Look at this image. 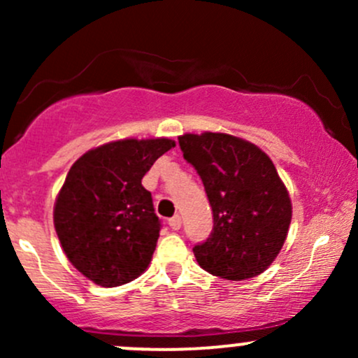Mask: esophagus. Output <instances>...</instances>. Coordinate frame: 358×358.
<instances>
[{"label":"esophagus","instance_id":"esophagus-1","mask_svg":"<svg viewBox=\"0 0 358 358\" xmlns=\"http://www.w3.org/2000/svg\"><path fill=\"white\" fill-rule=\"evenodd\" d=\"M168 225H170L173 231H178L180 227H182V217L180 215H173L171 219H168Z\"/></svg>","mask_w":358,"mask_h":358}]
</instances>
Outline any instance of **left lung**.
Listing matches in <instances>:
<instances>
[{
	"label": "left lung",
	"instance_id": "left-lung-1",
	"mask_svg": "<svg viewBox=\"0 0 358 358\" xmlns=\"http://www.w3.org/2000/svg\"><path fill=\"white\" fill-rule=\"evenodd\" d=\"M183 158L202 178L213 229L193 248L207 273L231 281L261 274L285 244L291 200L269 156L224 133L183 134Z\"/></svg>",
	"mask_w": 358,
	"mask_h": 358
}]
</instances>
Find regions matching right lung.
Here are the masks:
<instances>
[{
	"instance_id": "add662e5",
	"label": "right lung",
	"mask_w": 358,
	"mask_h": 358,
	"mask_svg": "<svg viewBox=\"0 0 358 358\" xmlns=\"http://www.w3.org/2000/svg\"><path fill=\"white\" fill-rule=\"evenodd\" d=\"M171 148L166 138L121 139L87 151L69 171L53 224L65 256L96 285H126L151 262L162 220L141 180Z\"/></svg>"
}]
</instances>
